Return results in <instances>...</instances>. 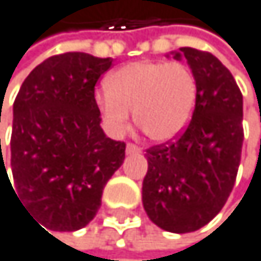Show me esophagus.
Listing matches in <instances>:
<instances>
[{
  "label": "esophagus",
  "instance_id": "1",
  "mask_svg": "<svg viewBox=\"0 0 261 261\" xmlns=\"http://www.w3.org/2000/svg\"><path fill=\"white\" fill-rule=\"evenodd\" d=\"M133 153H141V149L135 144H126V155H133Z\"/></svg>",
  "mask_w": 261,
  "mask_h": 261
}]
</instances>
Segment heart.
Here are the masks:
<instances>
[{
  "label": "heart",
  "mask_w": 261,
  "mask_h": 261,
  "mask_svg": "<svg viewBox=\"0 0 261 261\" xmlns=\"http://www.w3.org/2000/svg\"><path fill=\"white\" fill-rule=\"evenodd\" d=\"M108 92L96 106L114 133H123L132 115L152 141L176 139L189 126L198 98L193 71L177 61L139 60L115 69L106 79Z\"/></svg>",
  "instance_id": "b5f03b06"
}]
</instances>
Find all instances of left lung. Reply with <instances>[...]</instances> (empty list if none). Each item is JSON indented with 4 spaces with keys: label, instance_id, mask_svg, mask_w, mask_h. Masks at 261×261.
I'll list each match as a JSON object with an SVG mask.
<instances>
[{
    "label": "left lung",
    "instance_id": "obj_1",
    "mask_svg": "<svg viewBox=\"0 0 261 261\" xmlns=\"http://www.w3.org/2000/svg\"><path fill=\"white\" fill-rule=\"evenodd\" d=\"M171 55L193 71L196 106L179 139L147 150L142 206L162 230L190 233L214 219L233 190L244 139L243 95L212 54L180 47Z\"/></svg>",
    "mask_w": 261,
    "mask_h": 261
}]
</instances>
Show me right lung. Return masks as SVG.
Wrapping results in <instances>:
<instances>
[{
  "label": "right lung",
  "instance_id": "add662e5",
  "mask_svg": "<svg viewBox=\"0 0 261 261\" xmlns=\"http://www.w3.org/2000/svg\"><path fill=\"white\" fill-rule=\"evenodd\" d=\"M112 58L66 52L34 68L14 101L12 187L39 227L76 231L93 220L102 189L125 160V142L101 128L95 85ZM1 150V139H0ZM3 155V153H1Z\"/></svg>",
  "mask_w": 261,
  "mask_h": 261
}]
</instances>
